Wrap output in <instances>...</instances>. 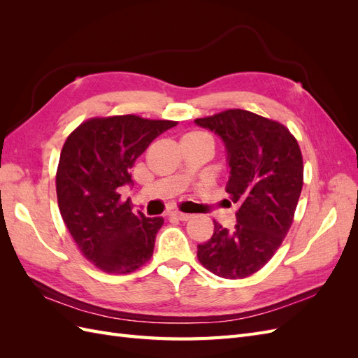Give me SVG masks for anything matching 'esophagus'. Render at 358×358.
Wrapping results in <instances>:
<instances>
[{
	"mask_svg": "<svg viewBox=\"0 0 358 358\" xmlns=\"http://www.w3.org/2000/svg\"><path fill=\"white\" fill-rule=\"evenodd\" d=\"M170 216H173V218H176V220H179V221H188V220L191 218V215H188V213H182V212H178V210L171 212V213H170Z\"/></svg>",
	"mask_w": 358,
	"mask_h": 358,
	"instance_id": "esophagus-1",
	"label": "esophagus"
}]
</instances>
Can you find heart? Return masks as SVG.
Masks as SVG:
<instances>
[{
	"label": "heart",
	"mask_w": 358,
	"mask_h": 358,
	"mask_svg": "<svg viewBox=\"0 0 358 358\" xmlns=\"http://www.w3.org/2000/svg\"><path fill=\"white\" fill-rule=\"evenodd\" d=\"M185 137H196V138H204V140H209V142H212V137L208 134V133H204V131H194V133H189V134H187Z\"/></svg>",
	"instance_id": "b5f03b06"
}]
</instances>
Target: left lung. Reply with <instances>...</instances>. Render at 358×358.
Instances as JSON below:
<instances>
[{
    "label": "left lung",
    "mask_w": 358,
    "mask_h": 358,
    "mask_svg": "<svg viewBox=\"0 0 358 358\" xmlns=\"http://www.w3.org/2000/svg\"><path fill=\"white\" fill-rule=\"evenodd\" d=\"M196 124L222 138L230 167L225 191L237 204L234 229L213 221L212 237L197 246L199 262L220 278L243 279L268 263L294 221L301 150L285 125L248 110H224Z\"/></svg>",
    "instance_id": "8db88e82"
}]
</instances>
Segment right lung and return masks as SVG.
<instances>
[{
  "mask_svg": "<svg viewBox=\"0 0 358 358\" xmlns=\"http://www.w3.org/2000/svg\"><path fill=\"white\" fill-rule=\"evenodd\" d=\"M175 125L137 115L91 117L64 143L57 170L59 212L82 255L101 272L131 273L152 257L164 220L133 213L119 189L133 182L129 170L152 140Z\"/></svg>",
  "mask_w": 358,
  "mask_h": 358,
  "instance_id": "1",
  "label": "right lung"
}]
</instances>
